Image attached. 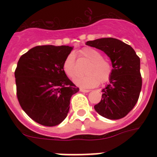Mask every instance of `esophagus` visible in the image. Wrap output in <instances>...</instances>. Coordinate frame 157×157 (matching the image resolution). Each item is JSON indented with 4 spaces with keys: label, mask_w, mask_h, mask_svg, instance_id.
<instances>
[{
    "label": "esophagus",
    "mask_w": 157,
    "mask_h": 157,
    "mask_svg": "<svg viewBox=\"0 0 157 157\" xmlns=\"http://www.w3.org/2000/svg\"><path fill=\"white\" fill-rule=\"evenodd\" d=\"M80 91L82 93H89L90 92V90H86V89H83V88H80Z\"/></svg>",
    "instance_id": "obj_1"
}]
</instances>
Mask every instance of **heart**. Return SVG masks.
Segmentation results:
<instances>
[{"instance_id": "heart-1", "label": "heart", "mask_w": 157, "mask_h": 157, "mask_svg": "<svg viewBox=\"0 0 157 157\" xmlns=\"http://www.w3.org/2000/svg\"><path fill=\"white\" fill-rule=\"evenodd\" d=\"M78 55L90 61V64L86 69L85 75L77 76L74 79L76 85L83 88H92L98 83L108 82L112 75V67L110 62L103 58L102 54L98 50L91 47H86L78 52ZM65 74L73 78L76 74L75 56L70 53L67 56L63 64Z\"/></svg>"}]
</instances>
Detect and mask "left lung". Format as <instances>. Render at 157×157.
Masks as SVG:
<instances>
[{"label": "left lung", "instance_id": "1", "mask_svg": "<svg viewBox=\"0 0 157 157\" xmlns=\"http://www.w3.org/2000/svg\"><path fill=\"white\" fill-rule=\"evenodd\" d=\"M103 51L112 65L109 84L102 90V99L94 105L98 114L109 120H120L135 106L142 80L140 58L130 45L113 37L99 38L86 43Z\"/></svg>", "mask_w": 157, "mask_h": 157}]
</instances>
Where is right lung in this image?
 <instances>
[{
    "label": "right lung",
    "instance_id": "add662e5",
    "mask_svg": "<svg viewBox=\"0 0 157 157\" xmlns=\"http://www.w3.org/2000/svg\"><path fill=\"white\" fill-rule=\"evenodd\" d=\"M72 49L68 45H39L19 58L15 71L18 101L36 123L53 127L67 116L71 98L79 90L63 69Z\"/></svg>",
    "mask_w": 157,
    "mask_h": 157
}]
</instances>
